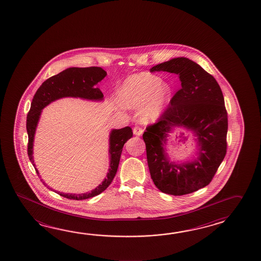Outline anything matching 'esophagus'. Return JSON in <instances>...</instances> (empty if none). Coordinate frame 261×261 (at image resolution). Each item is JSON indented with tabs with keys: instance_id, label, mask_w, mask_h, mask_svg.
I'll return each instance as SVG.
<instances>
[{
	"instance_id": "34e87169",
	"label": "esophagus",
	"mask_w": 261,
	"mask_h": 261,
	"mask_svg": "<svg viewBox=\"0 0 261 261\" xmlns=\"http://www.w3.org/2000/svg\"><path fill=\"white\" fill-rule=\"evenodd\" d=\"M143 133V128H141L140 126H135L134 128H133V133L135 134V135H137V136H140V135H142Z\"/></svg>"
}]
</instances>
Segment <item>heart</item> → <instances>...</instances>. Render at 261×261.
<instances>
[{"mask_svg":"<svg viewBox=\"0 0 261 261\" xmlns=\"http://www.w3.org/2000/svg\"><path fill=\"white\" fill-rule=\"evenodd\" d=\"M171 89L161 79L148 73L128 77L118 91V100L125 108H141L140 117L144 122L159 119L167 108Z\"/></svg>","mask_w":261,"mask_h":261,"instance_id":"obj_1","label":"heart"}]
</instances>
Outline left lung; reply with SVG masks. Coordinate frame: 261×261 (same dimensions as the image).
Returning <instances> with one entry per match:
<instances>
[{"label":"left lung","mask_w":261,"mask_h":261,"mask_svg":"<svg viewBox=\"0 0 261 261\" xmlns=\"http://www.w3.org/2000/svg\"><path fill=\"white\" fill-rule=\"evenodd\" d=\"M150 71L175 73L181 82L162 116L143 134L151 178L165 194L194 193L210 184L227 152L228 114L223 94L212 75L185 57L159 64ZM174 126L193 130L198 136L200 149L194 162H169L163 146Z\"/></svg>","instance_id":"8db88e82"}]
</instances>
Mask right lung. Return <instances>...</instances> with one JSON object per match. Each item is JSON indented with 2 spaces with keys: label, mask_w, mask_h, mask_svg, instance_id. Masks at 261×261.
Masks as SVG:
<instances>
[{
  "label": "right lung",
  "mask_w": 261,
  "mask_h": 261,
  "mask_svg": "<svg viewBox=\"0 0 261 261\" xmlns=\"http://www.w3.org/2000/svg\"><path fill=\"white\" fill-rule=\"evenodd\" d=\"M107 76V72L98 67H70L60 72L56 76L49 77L37 90L32 99L31 109L27 116V132L29 135L28 154L32 165L35 167L33 160V141L36 130L37 124L41 116V109L50 102L62 97H81L89 100H102V92L94 88L98 82ZM133 129L125 127L120 129H113L109 139V154L110 166L107 178L91 193L72 194H59L68 199L84 200L96 196L108 188L112 182L118 170L120 155L125 143L133 137ZM36 169V168H35ZM37 174H39L36 169ZM44 185V181L42 182Z\"/></svg>",
  "instance_id": "add662e5"
}]
</instances>
